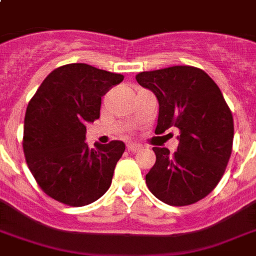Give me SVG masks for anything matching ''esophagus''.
Wrapping results in <instances>:
<instances>
[{"label": "esophagus", "mask_w": 256, "mask_h": 256, "mask_svg": "<svg viewBox=\"0 0 256 256\" xmlns=\"http://www.w3.org/2000/svg\"><path fill=\"white\" fill-rule=\"evenodd\" d=\"M128 150L130 152H138L142 150V146L138 144H128Z\"/></svg>", "instance_id": "1"}]
</instances>
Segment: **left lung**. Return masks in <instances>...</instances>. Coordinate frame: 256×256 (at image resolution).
<instances>
[{"instance_id": "8db88e82", "label": "left lung", "mask_w": 256, "mask_h": 256, "mask_svg": "<svg viewBox=\"0 0 256 256\" xmlns=\"http://www.w3.org/2000/svg\"><path fill=\"white\" fill-rule=\"evenodd\" d=\"M160 102L156 134L179 130L178 150L152 148L156 160L146 174L148 190L170 206L203 199L222 179L232 152L234 120L220 88L194 66H171L136 76Z\"/></svg>"}]
</instances>
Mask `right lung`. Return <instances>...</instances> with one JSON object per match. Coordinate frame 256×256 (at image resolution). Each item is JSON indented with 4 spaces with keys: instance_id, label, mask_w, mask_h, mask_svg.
I'll return each instance as SVG.
<instances>
[{
    "instance_id": "right-lung-1",
    "label": "right lung",
    "mask_w": 256,
    "mask_h": 256,
    "mask_svg": "<svg viewBox=\"0 0 256 256\" xmlns=\"http://www.w3.org/2000/svg\"><path fill=\"white\" fill-rule=\"evenodd\" d=\"M86 64L54 69L29 100L22 148L41 190L68 206L96 202L108 190L124 144H85L86 124L100 118L102 96L124 81Z\"/></svg>"
}]
</instances>
